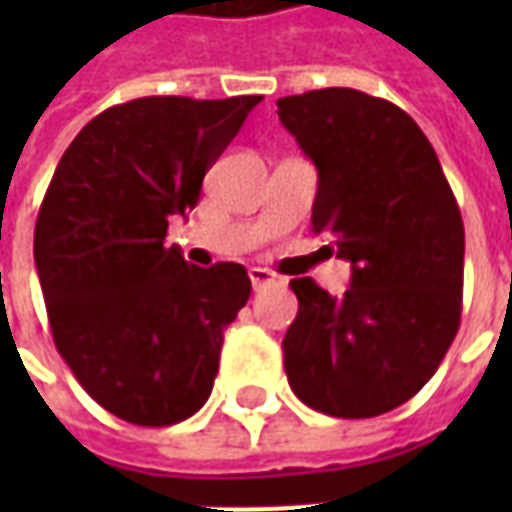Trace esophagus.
I'll return each mask as SVG.
<instances>
[{"instance_id":"obj_1","label":"esophagus","mask_w":512,"mask_h":512,"mask_svg":"<svg viewBox=\"0 0 512 512\" xmlns=\"http://www.w3.org/2000/svg\"><path fill=\"white\" fill-rule=\"evenodd\" d=\"M249 279H252V288L255 290L266 288V285H274V282H277V277H274L268 268H249Z\"/></svg>"}]
</instances>
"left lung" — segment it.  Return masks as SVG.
Masks as SVG:
<instances>
[{"label":"left lung","mask_w":512,"mask_h":512,"mask_svg":"<svg viewBox=\"0 0 512 512\" xmlns=\"http://www.w3.org/2000/svg\"><path fill=\"white\" fill-rule=\"evenodd\" d=\"M277 115L318 169L312 230L354 268L340 299L290 282V389L329 417H378L428 384L461 326L458 202L428 136L384 98L326 87L279 98Z\"/></svg>","instance_id":"8db88e82"}]
</instances>
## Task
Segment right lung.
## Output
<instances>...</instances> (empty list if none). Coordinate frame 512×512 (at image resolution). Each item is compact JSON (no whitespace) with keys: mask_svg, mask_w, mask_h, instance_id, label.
<instances>
[{"mask_svg":"<svg viewBox=\"0 0 512 512\" xmlns=\"http://www.w3.org/2000/svg\"><path fill=\"white\" fill-rule=\"evenodd\" d=\"M260 101L150 95L112 106L76 134L46 189L35 266L51 337L84 392L131 425L200 411L224 329L252 293L244 266H191L164 238Z\"/></svg>","mask_w":512,"mask_h":512,"instance_id":"add662e5","label":"right lung"}]
</instances>
